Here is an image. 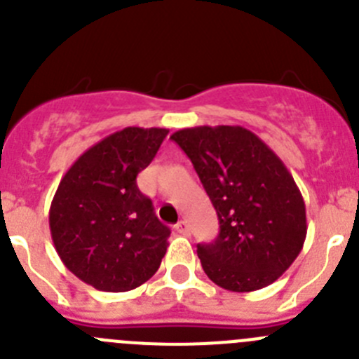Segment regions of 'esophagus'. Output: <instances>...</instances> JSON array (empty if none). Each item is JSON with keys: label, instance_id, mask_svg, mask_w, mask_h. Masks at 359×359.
<instances>
[{"label": "esophagus", "instance_id": "1", "mask_svg": "<svg viewBox=\"0 0 359 359\" xmlns=\"http://www.w3.org/2000/svg\"><path fill=\"white\" fill-rule=\"evenodd\" d=\"M176 231L180 234H183V236H187V234L190 233V229H189V224H187L185 220H182V222H177L176 224Z\"/></svg>", "mask_w": 359, "mask_h": 359}]
</instances>
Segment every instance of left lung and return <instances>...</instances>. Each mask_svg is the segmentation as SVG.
<instances>
[{
    "instance_id": "1",
    "label": "left lung",
    "mask_w": 359,
    "mask_h": 359,
    "mask_svg": "<svg viewBox=\"0 0 359 359\" xmlns=\"http://www.w3.org/2000/svg\"><path fill=\"white\" fill-rule=\"evenodd\" d=\"M170 139L192 160L218 215L217 240L197 245L204 273L233 292L273 284L306 238L305 201L285 163L238 125L183 128Z\"/></svg>"
}]
</instances>
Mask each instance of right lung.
<instances>
[{
  "label": "right lung",
  "mask_w": 359,
  "mask_h": 359,
  "mask_svg": "<svg viewBox=\"0 0 359 359\" xmlns=\"http://www.w3.org/2000/svg\"><path fill=\"white\" fill-rule=\"evenodd\" d=\"M167 128L126 126L91 146L61 177L49 210L53 243L84 284L125 292L151 278L170 231L137 189Z\"/></svg>",
  "instance_id": "1"
}]
</instances>
